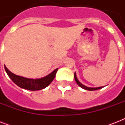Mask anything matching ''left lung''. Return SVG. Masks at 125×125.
<instances>
[{
    "mask_svg": "<svg viewBox=\"0 0 125 125\" xmlns=\"http://www.w3.org/2000/svg\"><path fill=\"white\" fill-rule=\"evenodd\" d=\"M74 79H75V81H76V83L78 84L80 87H81L82 88H83V89H85V90H89V91H94V90H97V89H101L102 87H86V86H85V85H83L82 83H80L79 81H78V80L77 79V78H76V73H74Z\"/></svg>",
    "mask_w": 125,
    "mask_h": 125,
    "instance_id": "obj_1",
    "label": "left lung"
}]
</instances>
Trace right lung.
Masks as SVG:
<instances>
[{
	"label": "right lung",
	"mask_w": 125,
	"mask_h": 125,
	"mask_svg": "<svg viewBox=\"0 0 125 125\" xmlns=\"http://www.w3.org/2000/svg\"><path fill=\"white\" fill-rule=\"evenodd\" d=\"M4 68L9 77L16 85H17L21 88L31 90V91L41 90V89H43L47 87L51 82H52V80H54V78L56 76L57 71L58 69H55L54 71L51 73V74H49V75H47L44 78L34 80V79L24 78L22 76L16 75L10 71L6 66H4Z\"/></svg>",
	"instance_id": "obj_1"
}]
</instances>
